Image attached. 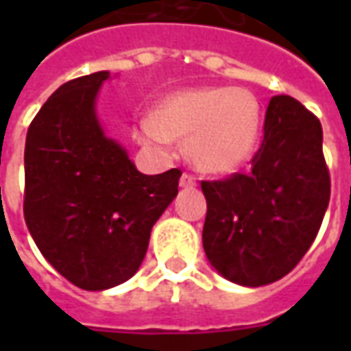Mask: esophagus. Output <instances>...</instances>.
Segmentation results:
<instances>
[{"label": "esophagus", "instance_id": "1", "mask_svg": "<svg viewBox=\"0 0 351 351\" xmlns=\"http://www.w3.org/2000/svg\"><path fill=\"white\" fill-rule=\"evenodd\" d=\"M180 186H182V188H195V186H197V180H195V176L190 175V173H182V176H180Z\"/></svg>", "mask_w": 351, "mask_h": 351}]
</instances>
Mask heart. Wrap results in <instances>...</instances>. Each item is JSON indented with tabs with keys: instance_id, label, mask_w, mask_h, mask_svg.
I'll return each instance as SVG.
<instances>
[{
	"instance_id": "1",
	"label": "heart",
	"mask_w": 351,
	"mask_h": 351,
	"mask_svg": "<svg viewBox=\"0 0 351 351\" xmlns=\"http://www.w3.org/2000/svg\"><path fill=\"white\" fill-rule=\"evenodd\" d=\"M263 125L259 99L243 88L208 86L173 93L158 114L141 116L135 137L141 145L167 152L176 137L188 138L193 163L206 173H233L256 150Z\"/></svg>"
}]
</instances>
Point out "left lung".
<instances>
[{
  "instance_id": "obj_1",
  "label": "left lung",
  "mask_w": 351,
  "mask_h": 351,
  "mask_svg": "<svg viewBox=\"0 0 351 351\" xmlns=\"http://www.w3.org/2000/svg\"><path fill=\"white\" fill-rule=\"evenodd\" d=\"M322 123L289 95L267 107L248 175L203 180V248L223 278L258 287L293 271L314 243L331 197Z\"/></svg>"
}]
</instances>
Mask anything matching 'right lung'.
<instances>
[{"mask_svg": "<svg viewBox=\"0 0 351 351\" xmlns=\"http://www.w3.org/2000/svg\"><path fill=\"white\" fill-rule=\"evenodd\" d=\"M99 71L65 82L29 123L24 150V218L37 248L64 278L101 291L130 280L152 226L178 193L182 171L138 173L103 133Z\"/></svg>", "mask_w": 351, "mask_h": 351, "instance_id": "add662e5", "label": "right lung"}]
</instances>
